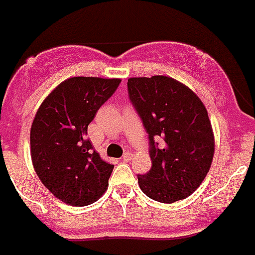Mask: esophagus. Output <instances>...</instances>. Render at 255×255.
Listing matches in <instances>:
<instances>
[{
	"mask_svg": "<svg viewBox=\"0 0 255 255\" xmlns=\"http://www.w3.org/2000/svg\"><path fill=\"white\" fill-rule=\"evenodd\" d=\"M122 160H123V161H131L132 160V154H131V153H126Z\"/></svg>",
	"mask_w": 255,
	"mask_h": 255,
	"instance_id": "esophagus-1",
	"label": "esophagus"
}]
</instances>
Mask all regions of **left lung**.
<instances>
[{
  "mask_svg": "<svg viewBox=\"0 0 255 255\" xmlns=\"http://www.w3.org/2000/svg\"><path fill=\"white\" fill-rule=\"evenodd\" d=\"M128 94L149 134L152 169L137 175L150 199L174 203L199 187L215 154L206 106L191 89L167 76L128 78ZM162 138L163 145L154 142Z\"/></svg>",
  "mask_w": 255,
  "mask_h": 255,
  "instance_id": "1",
  "label": "left lung"
}]
</instances>
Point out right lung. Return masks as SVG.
Returning <instances> with one entry per match:
<instances>
[{
  "mask_svg": "<svg viewBox=\"0 0 255 255\" xmlns=\"http://www.w3.org/2000/svg\"><path fill=\"white\" fill-rule=\"evenodd\" d=\"M121 78L72 77L47 95L31 124L32 165L41 183L61 202L89 206L107 190L114 165L86 137L95 114Z\"/></svg>",
  "mask_w": 255,
  "mask_h": 255,
  "instance_id": "1",
  "label": "right lung"
}]
</instances>
